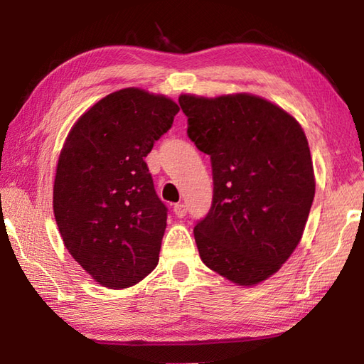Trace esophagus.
<instances>
[{
	"instance_id": "esophagus-1",
	"label": "esophagus",
	"mask_w": 364,
	"mask_h": 364,
	"mask_svg": "<svg viewBox=\"0 0 364 364\" xmlns=\"http://www.w3.org/2000/svg\"><path fill=\"white\" fill-rule=\"evenodd\" d=\"M173 213H175V215L176 218H184V215H186V206H184L183 203H176L175 206H173Z\"/></svg>"
}]
</instances>
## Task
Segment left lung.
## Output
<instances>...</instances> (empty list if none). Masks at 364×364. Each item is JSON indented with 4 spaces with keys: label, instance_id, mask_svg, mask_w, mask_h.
I'll use <instances>...</instances> for the list:
<instances>
[{
    "label": "left lung",
    "instance_id": "left-lung-1",
    "mask_svg": "<svg viewBox=\"0 0 364 364\" xmlns=\"http://www.w3.org/2000/svg\"><path fill=\"white\" fill-rule=\"evenodd\" d=\"M178 102L213 166V206L194 228L200 258L237 286L264 282L296 250L313 205L305 131L283 107L247 92L181 94Z\"/></svg>",
    "mask_w": 364,
    "mask_h": 364
}]
</instances>
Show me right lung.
I'll return each mask as SVG.
<instances>
[{
	"mask_svg": "<svg viewBox=\"0 0 364 364\" xmlns=\"http://www.w3.org/2000/svg\"><path fill=\"white\" fill-rule=\"evenodd\" d=\"M178 111L172 98L125 87L90 106L65 137L54 219L68 253L105 288H129L158 266L167 208L144 158Z\"/></svg>",
	"mask_w": 364,
	"mask_h": 364,
	"instance_id": "obj_1",
	"label": "right lung"
}]
</instances>
